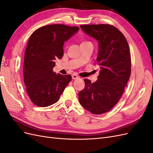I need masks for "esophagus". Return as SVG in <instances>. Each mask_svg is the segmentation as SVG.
Returning <instances> with one entry per match:
<instances>
[{"mask_svg": "<svg viewBox=\"0 0 153 153\" xmlns=\"http://www.w3.org/2000/svg\"><path fill=\"white\" fill-rule=\"evenodd\" d=\"M72 78L74 80H75V79H77V78H78V76L76 75V74H73V75H72Z\"/></svg>", "mask_w": 153, "mask_h": 153, "instance_id": "34e87169", "label": "esophagus"}]
</instances>
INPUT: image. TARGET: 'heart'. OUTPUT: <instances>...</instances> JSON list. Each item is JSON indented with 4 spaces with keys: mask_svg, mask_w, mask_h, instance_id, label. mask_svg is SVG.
Returning <instances> with one entry per match:
<instances>
[{
    "mask_svg": "<svg viewBox=\"0 0 153 153\" xmlns=\"http://www.w3.org/2000/svg\"><path fill=\"white\" fill-rule=\"evenodd\" d=\"M87 43V41H84V42L82 43H82Z\"/></svg>",
    "mask_w": 153,
    "mask_h": 153,
    "instance_id": "b5f03b06",
    "label": "heart"
}]
</instances>
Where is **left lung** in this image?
I'll return each mask as SVG.
<instances>
[{
    "instance_id": "obj_1",
    "label": "left lung",
    "mask_w": 153,
    "mask_h": 153,
    "mask_svg": "<svg viewBox=\"0 0 153 153\" xmlns=\"http://www.w3.org/2000/svg\"><path fill=\"white\" fill-rule=\"evenodd\" d=\"M87 34L98 40L97 64L100 66L98 79L91 83L84 79V89L79 92V102L93 114L108 112L122 96L131 75V54L122 32L109 24L82 25Z\"/></svg>"
}]
</instances>
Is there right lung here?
Listing matches in <instances>:
<instances>
[{
	"label": "right lung",
	"instance_id": "right-lung-1",
	"mask_svg": "<svg viewBox=\"0 0 153 153\" xmlns=\"http://www.w3.org/2000/svg\"><path fill=\"white\" fill-rule=\"evenodd\" d=\"M79 30L78 27L53 24L41 27L32 33L26 47L24 80L31 101L46 107L59 100L71 80L70 75L53 71L54 61L63 56L66 41Z\"/></svg>",
	"mask_w": 153,
	"mask_h": 153
}]
</instances>
